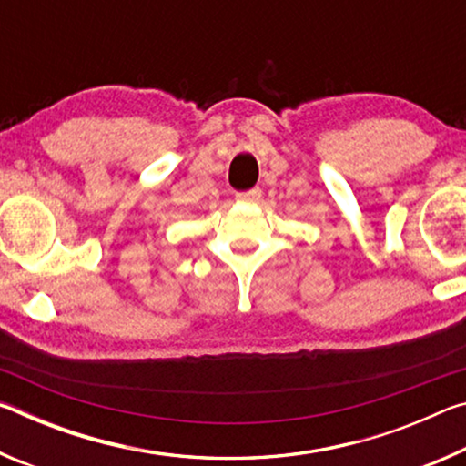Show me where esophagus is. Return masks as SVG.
Wrapping results in <instances>:
<instances>
[{
	"mask_svg": "<svg viewBox=\"0 0 466 466\" xmlns=\"http://www.w3.org/2000/svg\"><path fill=\"white\" fill-rule=\"evenodd\" d=\"M261 188H252V191H247V193H238L236 197H238V201H247V203H257L258 199H261Z\"/></svg>",
	"mask_w": 466,
	"mask_h": 466,
	"instance_id": "34e87169",
	"label": "esophagus"
}]
</instances>
